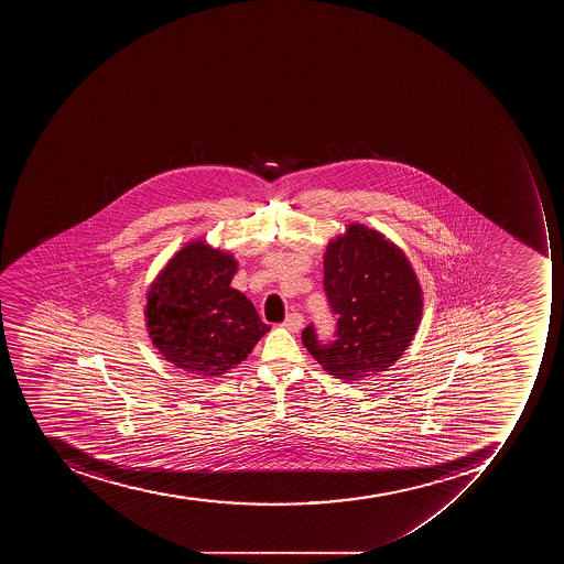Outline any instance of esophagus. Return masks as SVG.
<instances>
[{"mask_svg":"<svg viewBox=\"0 0 564 564\" xmlns=\"http://www.w3.org/2000/svg\"><path fill=\"white\" fill-rule=\"evenodd\" d=\"M285 329H289L291 333H297L302 329L303 326V315L300 314H289L288 319L282 324Z\"/></svg>","mask_w":564,"mask_h":564,"instance_id":"obj_1","label":"esophagus"}]
</instances>
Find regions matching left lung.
Wrapping results in <instances>:
<instances>
[{"label": "left lung", "instance_id": "left-lung-1", "mask_svg": "<svg viewBox=\"0 0 564 564\" xmlns=\"http://www.w3.org/2000/svg\"><path fill=\"white\" fill-rule=\"evenodd\" d=\"M324 291L337 314V340L321 346L314 326L302 340L341 381L384 372L411 346L423 315V291L404 250L382 232L349 224L324 252Z\"/></svg>", "mask_w": 564, "mask_h": 564}]
</instances>
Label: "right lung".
<instances>
[{
    "label": "right lung",
    "mask_w": 564,
    "mask_h": 564,
    "mask_svg": "<svg viewBox=\"0 0 564 564\" xmlns=\"http://www.w3.org/2000/svg\"><path fill=\"white\" fill-rule=\"evenodd\" d=\"M238 261L206 240L183 245L151 282L148 335L160 355L199 379L223 378L247 359L271 326L231 288Z\"/></svg>",
    "instance_id": "obj_1"
}]
</instances>
